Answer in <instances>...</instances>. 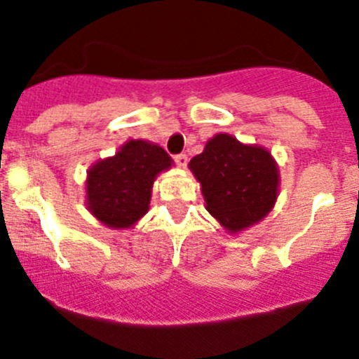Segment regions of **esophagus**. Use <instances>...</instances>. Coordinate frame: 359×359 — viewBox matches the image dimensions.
<instances>
[{
    "mask_svg": "<svg viewBox=\"0 0 359 359\" xmlns=\"http://www.w3.org/2000/svg\"><path fill=\"white\" fill-rule=\"evenodd\" d=\"M187 161H189V159H187V154H177L175 156L177 166H180V168H186Z\"/></svg>",
    "mask_w": 359,
    "mask_h": 359,
    "instance_id": "esophagus-1",
    "label": "esophagus"
}]
</instances>
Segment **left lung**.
Masks as SVG:
<instances>
[{
  "label": "left lung",
  "instance_id": "obj_1",
  "mask_svg": "<svg viewBox=\"0 0 359 359\" xmlns=\"http://www.w3.org/2000/svg\"><path fill=\"white\" fill-rule=\"evenodd\" d=\"M189 170L201 184L206 210L227 233L248 229L276 205L280 170L266 147L217 133L191 159Z\"/></svg>",
  "mask_w": 359,
  "mask_h": 359
}]
</instances>
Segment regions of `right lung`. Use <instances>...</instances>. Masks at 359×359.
Returning a JSON list of instances; mask_svg holds the SVG:
<instances>
[{
  "instance_id": "right-lung-1",
  "label": "right lung",
  "mask_w": 359,
  "mask_h": 359,
  "mask_svg": "<svg viewBox=\"0 0 359 359\" xmlns=\"http://www.w3.org/2000/svg\"><path fill=\"white\" fill-rule=\"evenodd\" d=\"M173 159L149 140H126L86 172V208L111 229H130L147 213L153 184Z\"/></svg>"
}]
</instances>
